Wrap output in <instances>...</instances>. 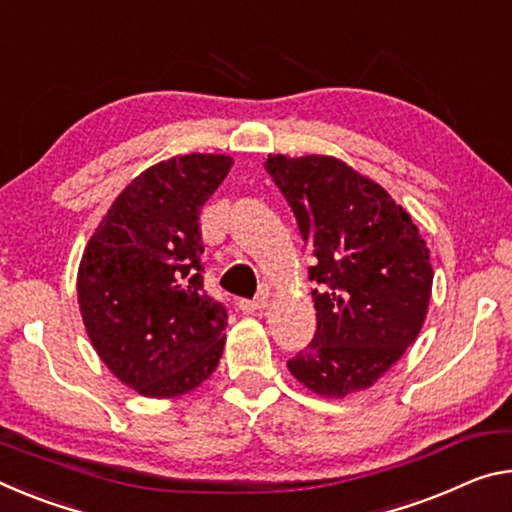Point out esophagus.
Returning <instances> with one entry per match:
<instances>
[{
	"instance_id": "obj_1",
	"label": "esophagus",
	"mask_w": 512,
	"mask_h": 512,
	"mask_svg": "<svg viewBox=\"0 0 512 512\" xmlns=\"http://www.w3.org/2000/svg\"><path fill=\"white\" fill-rule=\"evenodd\" d=\"M237 305H239L241 312H259V310H264V307H266V294H259V296L253 298V300L241 298Z\"/></svg>"
}]
</instances>
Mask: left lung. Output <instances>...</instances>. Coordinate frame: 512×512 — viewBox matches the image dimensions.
<instances>
[{
	"label": "left lung",
	"mask_w": 512,
	"mask_h": 512,
	"mask_svg": "<svg viewBox=\"0 0 512 512\" xmlns=\"http://www.w3.org/2000/svg\"><path fill=\"white\" fill-rule=\"evenodd\" d=\"M266 173L296 216L314 257L316 332L287 362L319 396L371 387L399 362L421 326L433 266L417 225L392 196L335 157L269 154Z\"/></svg>",
	"instance_id": "left-lung-1"
}]
</instances>
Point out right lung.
Here are the masks:
<instances>
[{
    "label": "right lung",
    "instance_id": "add662e5",
    "mask_svg": "<svg viewBox=\"0 0 512 512\" xmlns=\"http://www.w3.org/2000/svg\"><path fill=\"white\" fill-rule=\"evenodd\" d=\"M232 168L225 154H184L136 177L113 200L77 273L81 319L109 371L152 399L212 376L227 312L202 289L200 209Z\"/></svg>",
    "mask_w": 512,
    "mask_h": 512
}]
</instances>
